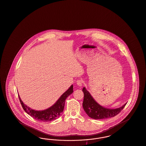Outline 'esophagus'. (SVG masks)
Segmentation results:
<instances>
[{
	"instance_id": "esophagus-1",
	"label": "esophagus",
	"mask_w": 146,
	"mask_h": 146,
	"mask_svg": "<svg viewBox=\"0 0 146 146\" xmlns=\"http://www.w3.org/2000/svg\"><path fill=\"white\" fill-rule=\"evenodd\" d=\"M83 82H83L82 80V79H79V80H78L76 81V85L78 86H82Z\"/></svg>"
}]
</instances>
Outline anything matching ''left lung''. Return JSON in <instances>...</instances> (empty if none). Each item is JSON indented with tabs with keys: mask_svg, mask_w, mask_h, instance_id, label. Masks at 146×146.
Wrapping results in <instances>:
<instances>
[{
	"mask_svg": "<svg viewBox=\"0 0 146 146\" xmlns=\"http://www.w3.org/2000/svg\"><path fill=\"white\" fill-rule=\"evenodd\" d=\"M82 91L84 95L82 103L83 109L88 116L93 119H102L115 117L122 111L127 104L125 103L117 109L105 108L96 102L85 87L82 88Z\"/></svg>",
	"mask_w": 146,
	"mask_h": 146,
	"instance_id": "left-lung-1",
	"label": "left lung"
}]
</instances>
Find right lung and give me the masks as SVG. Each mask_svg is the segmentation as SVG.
I'll return each mask as SVG.
<instances>
[{"label":"right lung","mask_w":146,"mask_h":146,"mask_svg":"<svg viewBox=\"0 0 146 146\" xmlns=\"http://www.w3.org/2000/svg\"><path fill=\"white\" fill-rule=\"evenodd\" d=\"M73 92V86L71 85L64 93L62 94L56 103L44 110H35L31 109L29 106L24 104L23 102L21 99L19 94V99L21 104L25 111L30 116L33 117L37 121L42 122H50L58 118L64 109L65 100L67 97Z\"/></svg>","instance_id":"obj_1"}]
</instances>
